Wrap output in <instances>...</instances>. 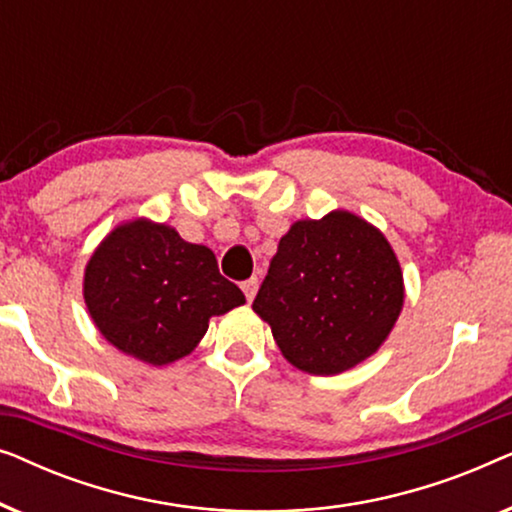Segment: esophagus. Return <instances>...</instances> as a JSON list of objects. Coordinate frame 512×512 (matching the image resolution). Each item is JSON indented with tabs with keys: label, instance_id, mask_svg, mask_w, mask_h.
I'll use <instances>...</instances> for the list:
<instances>
[{
	"label": "esophagus",
	"instance_id": "1",
	"mask_svg": "<svg viewBox=\"0 0 512 512\" xmlns=\"http://www.w3.org/2000/svg\"><path fill=\"white\" fill-rule=\"evenodd\" d=\"M242 291H244V296H247V300L251 303V300H254V296H256V291H258V279L256 277L247 279V282L242 284Z\"/></svg>",
	"mask_w": 512,
	"mask_h": 512
}]
</instances>
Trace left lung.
<instances>
[{
	"instance_id": "obj_1",
	"label": "left lung",
	"mask_w": 512,
	"mask_h": 512,
	"mask_svg": "<svg viewBox=\"0 0 512 512\" xmlns=\"http://www.w3.org/2000/svg\"><path fill=\"white\" fill-rule=\"evenodd\" d=\"M403 300L401 263L382 230L335 209L282 235L251 307L291 366L338 375L384 345Z\"/></svg>"
}]
</instances>
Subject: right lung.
<instances>
[{
	"label": "right lung",
	"mask_w": 512,
	"mask_h": 512,
	"mask_svg": "<svg viewBox=\"0 0 512 512\" xmlns=\"http://www.w3.org/2000/svg\"><path fill=\"white\" fill-rule=\"evenodd\" d=\"M83 300L109 345L167 366L198 347L209 319L244 305V293L221 275L212 249L142 216L97 244L83 272Z\"/></svg>",
	"instance_id": "add662e5"
}]
</instances>
